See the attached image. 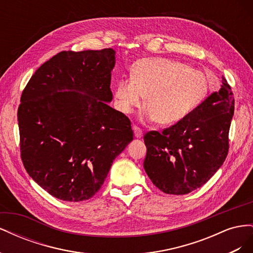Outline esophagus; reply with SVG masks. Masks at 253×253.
<instances>
[{
    "label": "esophagus",
    "mask_w": 253,
    "mask_h": 253,
    "mask_svg": "<svg viewBox=\"0 0 253 253\" xmlns=\"http://www.w3.org/2000/svg\"><path fill=\"white\" fill-rule=\"evenodd\" d=\"M133 131H134V134H135L136 138H141V137H142V131L138 126H133Z\"/></svg>",
    "instance_id": "obj_1"
}]
</instances>
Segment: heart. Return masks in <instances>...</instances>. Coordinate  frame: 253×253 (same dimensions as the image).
<instances>
[{
    "instance_id": "b5f03b06",
    "label": "heart",
    "mask_w": 253,
    "mask_h": 253,
    "mask_svg": "<svg viewBox=\"0 0 253 253\" xmlns=\"http://www.w3.org/2000/svg\"><path fill=\"white\" fill-rule=\"evenodd\" d=\"M209 90L206 75L190 65L167 58L136 61L129 79H120L113 88L114 103L125 115L138 108L144 97L145 116L159 125H172L195 109Z\"/></svg>"
}]
</instances>
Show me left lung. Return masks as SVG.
<instances>
[{"instance_id":"left-lung-1","label":"left lung","mask_w":253,"mask_h":253,"mask_svg":"<svg viewBox=\"0 0 253 253\" xmlns=\"http://www.w3.org/2000/svg\"><path fill=\"white\" fill-rule=\"evenodd\" d=\"M234 114V98L227 80L185 118L143 139V168L152 182L167 194L183 195L201 188L223 166Z\"/></svg>"}]
</instances>
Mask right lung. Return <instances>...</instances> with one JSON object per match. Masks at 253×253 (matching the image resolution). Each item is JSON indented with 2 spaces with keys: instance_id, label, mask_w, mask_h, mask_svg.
<instances>
[{
  "instance_id": "1",
  "label": "right lung",
  "mask_w": 253,
  "mask_h": 253,
  "mask_svg": "<svg viewBox=\"0 0 253 253\" xmlns=\"http://www.w3.org/2000/svg\"><path fill=\"white\" fill-rule=\"evenodd\" d=\"M115 55L113 48L61 51L38 68L22 93L23 165L61 201L93 197L133 140L131 121L109 105Z\"/></svg>"
}]
</instances>
